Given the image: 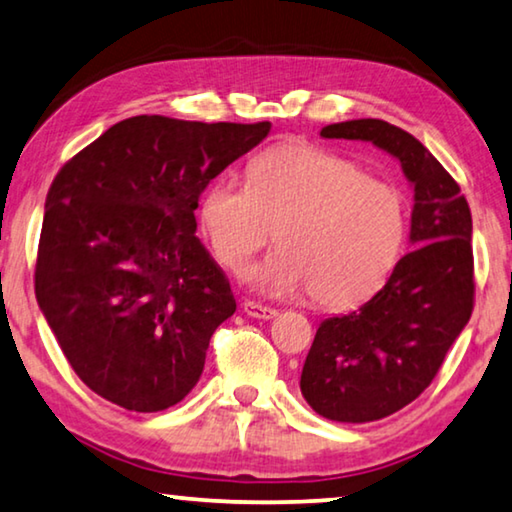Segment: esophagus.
I'll use <instances>...</instances> for the list:
<instances>
[{"instance_id": "34e87169", "label": "esophagus", "mask_w": 512, "mask_h": 512, "mask_svg": "<svg viewBox=\"0 0 512 512\" xmlns=\"http://www.w3.org/2000/svg\"><path fill=\"white\" fill-rule=\"evenodd\" d=\"M242 309H245V313H247L249 318H256V320H272V318L279 316L277 309H272V306H263V304H258V302H245V306H242Z\"/></svg>"}]
</instances>
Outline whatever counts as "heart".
Returning <instances> with one entry per match:
<instances>
[{"label": "heart", "instance_id": "heart-1", "mask_svg": "<svg viewBox=\"0 0 512 512\" xmlns=\"http://www.w3.org/2000/svg\"><path fill=\"white\" fill-rule=\"evenodd\" d=\"M217 261L245 272L272 238L279 249L251 270L261 293H311L327 309L366 302L384 286L405 240V201L348 157L281 144L254 157L247 183L219 178L201 201Z\"/></svg>", "mask_w": 512, "mask_h": 512}]
</instances>
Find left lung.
Here are the masks:
<instances>
[{
    "label": "left lung",
    "mask_w": 512,
    "mask_h": 512,
    "mask_svg": "<svg viewBox=\"0 0 512 512\" xmlns=\"http://www.w3.org/2000/svg\"><path fill=\"white\" fill-rule=\"evenodd\" d=\"M320 137L371 141L396 157L414 190L412 251L357 311L320 322L302 368V396L320 416L368 423L421 396L471 318V212L442 164L396 125L343 121Z\"/></svg>",
    "instance_id": "obj_1"
}]
</instances>
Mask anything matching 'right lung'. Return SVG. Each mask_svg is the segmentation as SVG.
<instances>
[{"label":"right lung","mask_w":512,"mask_h":512,"mask_svg":"<svg viewBox=\"0 0 512 512\" xmlns=\"http://www.w3.org/2000/svg\"><path fill=\"white\" fill-rule=\"evenodd\" d=\"M270 128L132 116L54 178L36 300L68 364L109 403L160 412L199 382L235 297L196 238L194 210Z\"/></svg>","instance_id":"right-lung-1"}]
</instances>
